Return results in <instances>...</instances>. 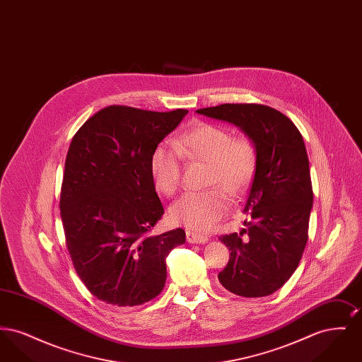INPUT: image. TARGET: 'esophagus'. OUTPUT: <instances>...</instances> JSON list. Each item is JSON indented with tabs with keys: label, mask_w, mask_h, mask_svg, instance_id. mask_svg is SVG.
Returning a JSON list of instances; mask_svg holds the SVG:
<instances>
[{
	"label": "esophagus",
	"mask_w": 362,
	"mask_h": 362,
	"mask_svg": "<svg viewBox=\"0 0 362 362\" xmlns=\"http://www.w3.org/2000/svg\"><path fill=\"white\" fill-rule=\"evenodd\" d=\"M186 239L189 243H194V244H202V243H206L209 240L207 236L197 233L194 230H186Z\"/></svg>",
	"instance_id": "1"
}]
</instances>
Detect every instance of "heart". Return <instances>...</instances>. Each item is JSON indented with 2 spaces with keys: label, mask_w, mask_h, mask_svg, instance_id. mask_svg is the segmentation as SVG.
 I'll use <instances>...</instances> for the list:
<instances>
[{
  "label": "heart",
  "mask_w": 362,
  "mask_h": 362,
  "mask_svg": "<svg viewBox=\"0 0 362 362\" xmlns=\"http://www.w3.org/2000/svg\"><path fill=\"white\" fill-rule=\"evenodd\" d=\"M180 156L206 163L205 185L211 189L183 194L170 209V217L175 224L199 232L209 230L229 207V199L222 190L230 197H239L251 186L258 163L255 144L245 134L232 136L224 126L199 122L177 138L175 146H156L151 173L156 187L167 197L180 187Z\"/></svg>",
  "instance_id": "b5f03b06"
}]
</instances>
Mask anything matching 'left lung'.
<instances>
[{"label":"left lung","instance_id":"obj_1","mask_svg":"<svg viewBox=\"0 0 362 362\" xmlns=\"http://www.w3.org/2000/svg\"><path fill=\"white\" fill-rule=\"evenodd\" d=\"M197 112L239 126L255 144L250 218L240 235L220 238L230 255L218 279L241 297L269 296L292 276L308 241L313 191L304 139L286 115L264 104H220Z\"/></svg>","mask_w":362,"mask_h":362}]
</instances>
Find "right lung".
<instances>
[{"instance_id": "1", "label": "right lung", "mask_w": 362, "mask_h": 362, "mask_svg": "<svg viewBox=\"0 0 362 362\" xmlns=\"http://www.w3.org/2000/svg\"><path fill=\"white\" fill-rule=\"evenodd\" d=\"M187 112L108 105L70 142L59 199L66 248L86 289L110 305L155 298L165 284V259L186 241L182 228L149 233L164 214L151 157Z\"/></svg>"}]
</instances>
